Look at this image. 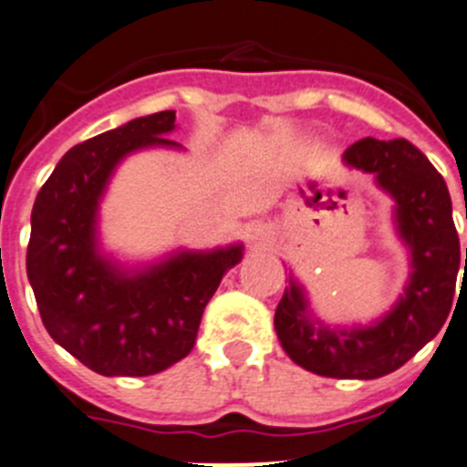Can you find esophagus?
I'll list each match as a JSON object with an SVG mask.
<instances>
[{"instance_id": "esophagus-1", "label": "esophagus", "mask_w": 467, "mask_h": 467, "mask_svg": "<svg viewBox=\"0 0 467 467\" xmlns=\"http://www.w3.org/2000/svg\"><path fill=\"white\" fill-rule=\"evenodd\" d=\"M246 239L248 244H253V246L257 248L269 246L271 239H274V230H271L266 223H262V221H255V223H251L246 228Z\"/></svg>"}]
</instances>
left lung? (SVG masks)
Listing matches in <instances>:
<instances>
[{"mask_svg": "<svg viewBox=\"0 0 467 467\" xmlns=\"http://www.w3.org/2000/svg\"><path fill=\"white\" fill-rule=\"evenodd\" d=\"M342 160L351 169L374 173L379 187L395 198L397 230L410 251L409 285L381 321L347 330L312 319L306 294L289 280L274 326L289 358L307 372L379 379L409 363L445 324L461 265L459 234L445 180L413 143L368 137L348 146Z\"/></svg>", "mask_w": 467, "mask_h": 467, "instance_id": "left-lung-1", "label": "left lung"}]
</instances>
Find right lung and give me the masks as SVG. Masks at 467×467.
Wrapping results in <instances>:
<instances>
[{
    "mask_svg": "<svg viewBox=\"0 0 467 467\" xmlns=\"http://www.w3.org/2000/svg\"><path fill=\"white\" fill-rule=\"evenodd\" d=\"M175 111L134 119L63 155L31 210L26 275L40 319L57 344L102 377H150L196 344L207 301L242 260V244L182 251L125 271L98 251V205L130 152L180 148L166 134Z\"/></svg>",
    "mask_w": 467,
    "mask_h": 467,
    "instance_id": "add662e5",
    "label": "right lung"
}]
</instances>
